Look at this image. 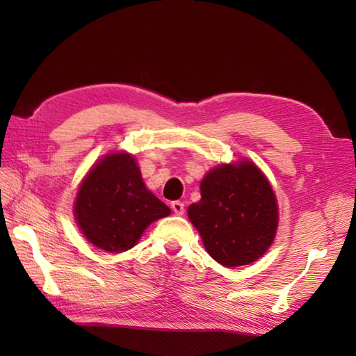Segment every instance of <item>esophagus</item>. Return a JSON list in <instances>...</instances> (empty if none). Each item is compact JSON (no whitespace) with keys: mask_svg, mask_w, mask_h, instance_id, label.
Listing matches in <instances>:
<instances>
[{"mask_svg":"<svg viewBox=\"0 0 356 356\" xmlns=\"http://www.w3.org/2000/svg\"><path fill=\"white\" fill-rule=\"evenodd\" d=\"M171 208H172V211H174V213H176L177 216H182V214L185 213V205H184V202H180V200L171 202Z\"/></svg>","mask_w":356,"mask_h":356,"instance_id":"obj_1","label":"esophagus"}]
</instances>
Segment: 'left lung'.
Returning a JSON list of instances; mask_svg holds the SVG:
<instances>
[{
  "instance_id": "obj_1",
  "label": "left lung",
  "mask_w": 356,
  "mask_h": 356,
  "mask_svg": "<svg viewBox=\"0 0 356 356\" xmlns=\"http://www.w3.org/2000/svg\"><path fill=\"white\" fill-rule=\"evenodd\" d=\"M202 199L188 208L207 251L226 268L255 261L278 226L275 194L254 163L220 165L200 184Z\"/></svg>"
}]
</instances>
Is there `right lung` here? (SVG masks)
<instances>
[{"instance_id":"1","label":"right lung","mask_w":356,"mask_h":356,"mask_svg":"<svg viewBox=\"0 0 356 356\" xmlns=\"http://www.w3.org/2000/svg\"><path fill=\"white\" fill-rule=\"evenodd\" d=\"M171 209L148 191L130 154L105 156L81 184L74 217L90 243L108 252L136 245L149 223Z\"/></svg>"}]
</instances>
